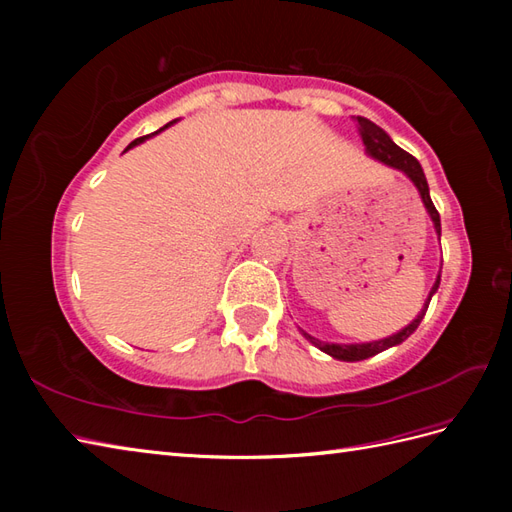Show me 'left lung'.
Returning a JSON list of instances; mask_svg holds the SVG:
<instances>
[{"instance_id":"obj_1","label":"left lung","mask_w":512,"mask_h":512,"mask_svg":"<svg viewBox=\"0 0 512 512\" xmlns=\"http://www.w3.org/2000/svg\"><path fill=\"white\" fill-rule=\"evenodd\" d=\"M354 121H356L358 136H361L363 145H365V149H367V154L374 156V158L380 160V162H385V165H389V167L405 171L407 176H409V180H411L413 184H416L420 195H422V202H424V206H427V211H429V215H431L433 226H436V231H438V235H440V213H438V209H436V206H433V202H431L429 184H427V178H424V171H422V167H420V162H418L416 158H413L411 154H407L405 149H400V147L394 143V140H391V138L383 132V129H380L378 125H374L372 121H367V118H363V116H356ZM438 286H440V275H438L436 284H433V288H431V292H429V299H427V303H424V310L418 314L416 319H413V321L407 325L405 330H400L398 334L389 336V339H380V341H374V343H361V345H336V343H323V341L314 339V336H310V334H306V332H303V336H306L308 341H312L314 345H317L321 352L330 354V356H334V358H339V361H350V363H352V361H363V358H369V356H374V354H378V352L387 350V347H394V345L402 343V341L407 339L409 334L416 332V328H418L422 317H424V312H427V308H429L431 295L438 290Z\"/></svg>"}]
</instances>
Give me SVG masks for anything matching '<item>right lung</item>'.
Listing matches in <instances>:
<instances>
[{
    "mask_svg": "<svg viewBox=\"0 0 512 512\" xmlns=\"http://www.w3.org/2000/svg\"><path fill=\"white\" fill-rule=\"evenodd\" d=\"M171 123H173V121H171ZM171 123H167L165 127H169ZM165 127H160V129H158V132H162V129H165ZM158 132H154V134H158ZM145 138H149V136H140V138H136V140H134V143H129V147H127V149H132L134 145H138V143H143V140H145Z\"/></svg>",
    "mask_w": 512,
    "mask_h": 512,
    "instance_id": "right-lung-1",
    "label": "right lung"
}]
</instances>
